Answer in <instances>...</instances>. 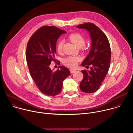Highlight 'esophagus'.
Segmentation results:
<instances>
[{
    "label": "esophagus",
    "mask_w": 133,
    "mask_h": 133,
    "mask_svg": "<svg viewBox=\"0 0 133 133\" xmlns=\"http://www.w3.org/2000/svg\"><path fill=\"white\" fill-rule=\"evenodd\" d=\"M70 73H71V74H73V73H75V72H76V70H72V69H70Z\"/></svg>",
    "instance_id": "34e87169"
}]
</instances>
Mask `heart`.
<instances>
[{
	"instance_id": "1",
	"label": "heart",
	"mask_w": 133,
	"mask_h": 133,
	"mask_svg": "<svg viewBox=\"0 0 133 133\" xmlns=\"http://www.w3.org/2000/svg\"><path fill=\"white\" fill-rule=\"evenodd\" d=\"M68 38L71 43H72L76 46H77L78 48H79L83 47L85 43L84 38L82 35L79 34H71L69 36ZM63 45V41H61L58 43V44L57 45V50L59 52L62 51ZM79 58L77 57L69 56L64 60V63L68 67H69L70 68H74L76 66L77 63L79 61Z\"/></svg>"
}]
</instances>
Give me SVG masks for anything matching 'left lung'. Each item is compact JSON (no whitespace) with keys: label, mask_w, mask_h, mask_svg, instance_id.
Masks as SVG:
<instances>
[{"label":"left lung","mask_w":133,"mask_h":133,"mask_svg":"<svg viewBox=\"0 0 133 133\" xmlns=\"http://www.w3.org/2000/svg\"><path fill=\"white\" fill-rule=\"evenodd\" d=\"M77 28L86 29L91 39L90 51L82 65L91 67L90 71H82L84 78L79 87L84 92L92 93L99 89L108 71L111 58L110 44L105 34L94 24H81Z\"/></svg>","instance_id":"obj_1"}]
</instances>
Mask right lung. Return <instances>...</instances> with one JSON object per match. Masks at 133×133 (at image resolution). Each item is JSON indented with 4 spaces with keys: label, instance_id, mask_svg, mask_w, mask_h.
Returning a JSON list of instances; mask_svg holds the SVG:
<instances>
[{
    "label": "right lung",
    "instance_id": "1",
    "mask_svg": "<svg viewBox=\"0 0 133 133\" xmlns=\"http://www.w3.org/2000/svg\"><path fill=\"white\" fill-rule=\"evenodd\" d=\"M65 33L55 26H43L31 36L27 44L26 58L30 75L39 90L47 96L59 94L63 81L70 73L64 66L55 71L49 67L55 59L57 41Z\"/></svg>",
    "mask_w": 133,
    "mask_h": 133
}]
</instances>
